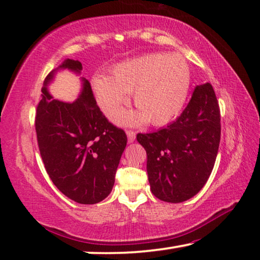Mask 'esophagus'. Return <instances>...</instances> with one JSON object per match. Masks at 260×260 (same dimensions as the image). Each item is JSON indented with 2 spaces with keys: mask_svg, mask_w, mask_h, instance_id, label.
Listing matches in <instances>:
<instances>
[{
  "mask_svg": "<svg viewBox=\"0 0 260 260\" xmlns=\"http://www.w3.org/2000/svg\"><path fill=\"white\" fill-rule=\"evenodd\" d=\"M126 136H127V141H129V143H133V142L135 141V138H136V134H135L133 130H127Z\"/></svg>",
  "mask_w": 260,
  "mask_h": 260,
  "instance_id": "obj_1",
  "label": "esophagus"
}]
</instances>
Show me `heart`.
<instances>
[{
    "label": "heart",
    "mask_w": 260,
    "mask_h": 260,
    "mask_svg": "<svg viewBox=\"0 0 260 260\" xmlns=\"http://www.w3.org/2000/svg\"><path fill=\"white\" fill-rule=\"evenodd\" d=\"M91 83L99 108L106 116H112L133 92L138 110L117 113V122L134 125L148 120L151 125L163 126L182 111L191 76L182 55L150 53L117 63L111 69V77L95 74Z\"/></svg>",
    "instance_id": "obj_1"
}]
</instances>
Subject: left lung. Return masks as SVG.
<instances>
[{"label":"left lung","mask_w":260,"mask_h":260,"mask_svg":"<svg viewBox=\"0 0 260 260\" xmlns=\"http://www.w3.org/2000/svg\"><path fill=\"white\" fill-rule=\"evenodd\" d=\"M220 109L209 83L195 87L175 122L151 134H137L147 151L152 194L179 204L193 198L207 182L219 150Z\"/></svg>","instance_id":"obj_1"}]
</instances>
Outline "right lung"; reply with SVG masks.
Wrapping results in <instances>:
<instances>
[{
	"instance_id": "right-lung-1",
	"label": "right lung",
	"mask_w": 260,
	"mask_h": 260,
	"mask_svg": "<svg viewBox=\"0 0 260 260\" xmlns=\"http://www.w3.org/2000/svg\"><path fill=\"white\" fill-rule=\"evenodd\" d=\"M65 69L79 74L83 66L66 59L46 77L35 115L39 150L46 172L63 195L78 204L93 205L111 193L126 135L103 115L85 78L73 103L49 94L48 84L56 71Z\"/></svg>"
}]
</instances>
